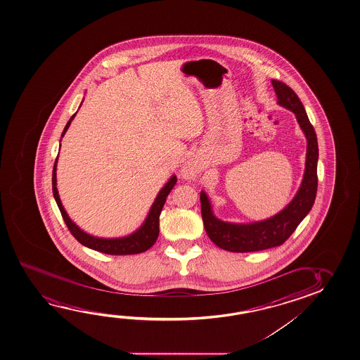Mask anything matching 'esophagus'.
I'll return each mask as SVG.
<instances>
[{
    "label": "esophagus",
    "mask_w": 360,
    "mask_h": 360,
    "mask_svg": "<svg viewBox=\"0 0 360 360\" xmlns=\"http://www.w3.org/2000/svg\"><path fill=\"white\" fill-rule=\"evenodd\" d=\"M192 166H193V165H192V162H191V163H188L187 166H186V168H191Z\"/></svg>",
    "instance_id": "34e87169"
}]
</instances>
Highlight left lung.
<instances>
[{
    "mask_svg": "<svg viewBox=\"0 0 360 360\" xmlns=\"http://www.w3.org/2000/svg\"><path fill=\"white\" fill-rule=\"evenodd\" d=\"M277 95V104L292 111L307 140L306 166L297 193L281 212L267 219L252 223H229L218 219L213 213L207 193L200 192V207L204 228L209 239L223 250L251 252L280 246L312 209L317 194L318 142L316 131L308 120L306 110L296 93L286 84L271 80Z\"/></svg>",
    "mask_w": 360,
    "mask_h": 360,
    "instance_id": "left-lung-1",
    "label": "left lung"
}]
</instances>
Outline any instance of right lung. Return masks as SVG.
<instances>
[{
	"mask_svg": "<svg viewBox=\"0 0 360 360\" xmlns=\"http://www.w3.org/2000/svg\"><path fill=\"white\" fill-rule=\"evenodd\" d=\"M82 104H83V101H82ZM77 112L70 117L68 124L64 127L62 137L65 135V132L68 130L70 122L73 121ZM59 150H60V145H59ZM57 162L58 157L54 162V167H53V195L57 202L58 208L62 213L63 219L65 221L68 229L70 230V233L74 235V238L78 240L80 244H83L84 246H86L91 250L100 251V252L109 254V255H134V254H140V252L148 250L156 243L158 234H160V214H161L162 208L166 202L167 195L172 191V188L177 182V177L174 174L168 179V182L162 187L161 191L157 194L156 199L152 203L150 212L147 214L146 219L139 229L135 230L132 234L126 235L122 238H99V236L88 234L86 231L80 229L78 225L69 218L68 213L63 207L62 200L59 198V193H58Z\"/></svg>",
	"mask_w": 360,
	"mask_h": 360,
	"instance_id": "add662e5",
	"label": "right lung"
}]
</instances>
